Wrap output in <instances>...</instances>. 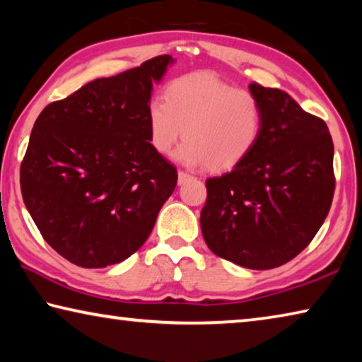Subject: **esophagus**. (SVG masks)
<instances>
[{"label": "esophagus", "instance_id": "1", "mask_svg": "<svg viewBox=\"0 0 362 362\" xmlns=\"http://www.w3.org/2000/svg\"><path fill=\"white\" fill-rule=\"evenodd\" d=\"M189 179H193V177L187 173H183V170H179V185H183V183L188 182Z\"/></svg>", "mask_w": 362, "mask_h": 362}]
</instances>
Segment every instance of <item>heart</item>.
<instances>
[{
	"instance_id": "1",
	"label": "heart",
	"mask_w": 362,
	"mask_h": 362,
	"mask_svg": "<svg viewBox=\"0 0 362 362\" xmlns=\"http://www.w3.org/2000/svg\"><path fill=\"white\" fill-rule=\"evenodd\" d=\"M164 100L146 108L150 144L161 155L173 151L189 168L228 170L243 163L262 136L263 107L246 89H233L212 73H192L169 84Z\"/></svg>"
}]
</instances>
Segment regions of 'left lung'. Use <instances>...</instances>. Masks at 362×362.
Segmentation results:
<instances>
[{
	"label": "left lung",
	"mask_w": 362,
	"mask_h": 362,
	"mask_svg": "<svg viewBox=\"0 0 362 362\" xmlns=\"http://www.w3.org/2000/svg\"><path fill=\"white\" fill-rule=\"evenodd\" d=\"M263 129L252 153L206 180L201 231L214 254L250 269L284 265L313 240L335 188L327 124L281 89L252 83Z\"/></svg>",
	"instance_id": "1"
}]
</instances>
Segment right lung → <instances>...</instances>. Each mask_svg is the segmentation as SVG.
Returning <instances> with one entry per match:
<instances>
[{
  "label": "right lung",
  "mask_w": 362,
  "mask_h": 362,
  "mask_svg": "<svg viewBox=\"0 0 362 362\" xmlns=\"http://www.w3.org/2000/svg\"><path fill=\"white\" fill-rule=\"evenodd\" d=\"M175 60L83 86L35 121L21 166L23 203L46 243L83 268H105L142 246L177 185L150 144L153 84Z\"/></svg>",
  "instance_id": "1"
}]
</instances>
